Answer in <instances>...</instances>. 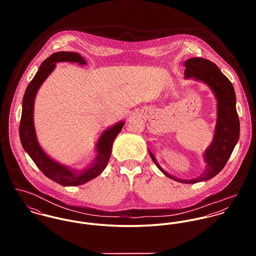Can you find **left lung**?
Wrapping results in <instances>:
<instances>
[{"instance_id": "left-lung-1", "label": "left lung", "mask_w": 256, "mask_h": 256, "mask_svg": "<svg viewBox=\"0 0 256 256\" xmlns=\"http://www.w3.org/2000/svg\"><path fill=\"white\" fill-rule=\"evenodd\" d=\"M185 78H193L207 84L217 100V122L214 137L210 146L204 152L206 164L203 174L193 180H180L166 172L148 150L158 168L168 178L182 183H196L213 178L226 166L240 138V119L236 112V100L230 80L220 71L213 62L195 57L184 62Z\"/></svg>"}]
</instances>
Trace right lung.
<instances>
[{"label":"right lung","mask_w":256,"mask_h":256,"mask_svg":"<svg viewBox=\"0 0 256 256\" xmlns=\"http://www.w3.org/2000/svg\"><path fill=\"white\" fill-rule=\"evenodd\" d=\"M71 62L86 65V61L76 52L60 51L53 53L42 62L32 80L26 90L22 100V111L20 125V138L24 150L36 162L45 176L63 186H78L96 178L106 168L111 154L114 139L124 126V121L117 122L102 132L96 144V156L94 162L82 170H73L51 158L41 148L37 140L34 122V100L37 92L48 76L53 72L57 63Z\"/></svg>","instance_id":"add662e5"}]
</instances>
